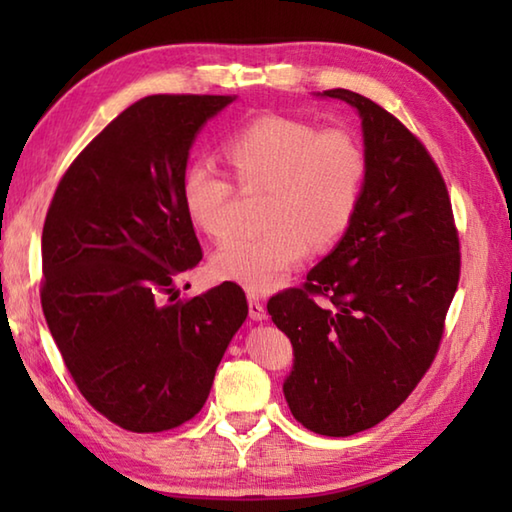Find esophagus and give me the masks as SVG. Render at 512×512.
I'll return each instance as SVG.
<instances>
[{"label":"esophagus","instance_id":"1","mask_svg":"<svg viewBox=\"0 0 512 512\" xmlns=\"http://www.w3.org/2000/svg\"><path fill=\"white\" fill-rule=\"evenodd\" d=\"M248 314L253 320H264L266 318V309L264 302L259 300L257 293H248Z\"/></svg>","mask_w":512,"mask_h":512}]
</instances>
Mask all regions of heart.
Wrapping results in <instances>:
<instances>
[{"instance_id": "heart-1", "label": "heart", "mask_w": 512, "mask_h": 512, "mask_svg": "<svg viewBox=\"0 0 512 512\" xmlns=\"http://www.w3.org/2000/svg\"><path fill=\"white\" fill-rule=\"evenodd\" d=\"M232 176L244 192H266L264 232L239 237L212 257L219 280L271 291L307 257L334 246L357 216L366 185V153L350 128L266 115L248 121L223 144ZM180 201L198 230L214 241L232 232L235 187L205 162L189 164Z\"/></svg>"}]
</instances>
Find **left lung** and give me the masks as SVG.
<instances>
[{
  "mask_svg": "<svg viewBox=\"0 0 512 512\" xmlns=\"http://www.w3.org/2000/svg\"><path fill=\"white\" fill-rule=\"evenodd\" d=\"M323 97L359 110L366 185L339 246L266 309L296 357L284 381L293 418L343 438L388 418L436 359L461 244L445 180L418 137L357 92Z\"/></svg>",
  "mask_w": 512,
  "mask_h": 512,
  "instance_id": "left-lung-1",
  "label": "left lung"
}]
</instances>
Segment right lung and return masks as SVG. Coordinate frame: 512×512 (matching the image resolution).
Instances as JSON below:
<instances>
[{
	"label": "right lung",
	"instance_id": "add662e5",
	"mask_svg": "<svg viewBox=\"0 0 512 512\" xmlns=\"http://www.w3.org/2000/svg\"><path fill=\"white\" fill-rule=\"evenodd\" d=\"M235 97L153 94L112 119L60 178L42 228L40 300L81 395L158 433L192 420L248 316L235 282L180 298L203 259L180 201L196 133Z\"/></svg>",
	"mask_w": 512,
	"mask_h": 512
}]
</instances>
